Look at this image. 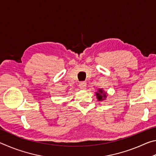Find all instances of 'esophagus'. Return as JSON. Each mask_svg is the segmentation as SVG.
<instances>
[{
	"instance_id": "1",
	"label": "esophagus",
	"mask_w": 156,
	"mask_h": 156,
	"mask_svg": "<svg viewBox=\"0 0 156 156\" xmlns=\"http://www.w3.org/2000/svg\"><path fill=\"white\" fill-rule=\"evenodd\" d=\"M79 86H80V87L81 89H84L87 87V83H85V82H80V83H79Z\"/></svg>"
}]
</instances>
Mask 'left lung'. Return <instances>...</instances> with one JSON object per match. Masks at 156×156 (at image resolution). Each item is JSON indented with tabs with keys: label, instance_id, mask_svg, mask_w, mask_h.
I'll return each mask as SVG.
<instances>
[{
	"label": "left lung",
	"instance_id": "obj_1",
	"mask_svg": "<svg viewBox=\"0 0 156 156\" xmlns=\"http://www.w3.org/2000/svg\"><path fill=\"white\" fill-rule=\"evenodd\" d=\"M102 89H100L99 90V92L98 93H96V96H97V98L99 100H104L105 98L106 97V94H102Z\"/></svg>",
	"mask_w": 156,
	"mask_h": 156
}]
</instances>
